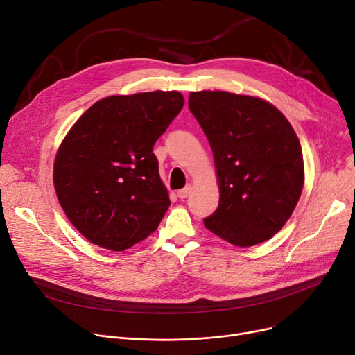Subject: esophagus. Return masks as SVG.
Listing matches in <instances>:
<instances>
[{
    "instance_id": "obj_1",
    "label": "esophagus",
    "mask_w": 355,
    "mask_h": 355,
    "mask_svg": "<svg viewBox=\"0 0 355 355\" xmlns=\"http://www.w3.org/2000/svg\"><path fill=\"white\" fill-rule=\"evenodd\" d=\"M190 193H191V185H185L182 190H178L177 196H178V198L184 200V198H187L190 196Z\"/></svg>"
}]
</instances>
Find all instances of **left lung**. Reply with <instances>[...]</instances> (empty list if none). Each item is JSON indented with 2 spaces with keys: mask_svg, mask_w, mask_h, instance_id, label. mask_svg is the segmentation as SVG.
<instances>
[{
  "mask_svg": "<svg viewBox=\"0 0 355 355\" xmlns=\"http://www.w3.org/2000/svg\"><path fill=\"white\" fill-rule=\"evenodd\" d=\"M189 106L210 142L218 178V207L204 226L239 248L262 243L285 226L302 193V148L293 128L254 96L191 92Z\"/></svg>",
  "mask_w": 355,
  "mask_h": 355,
  "instance_id": "obj_1",
  "label": "left lung"
}]
</instances>
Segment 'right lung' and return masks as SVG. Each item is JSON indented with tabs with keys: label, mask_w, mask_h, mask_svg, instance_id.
<instances>
[{
	"label": "right lung",
	"mask_w": 355,
	"mask_h": 355,
	"mask_svg": "<svg viewBox=\"0 0 355 355\" xmlns=\"http://www.w3.org/2000/svg\"><path fill=\"white\" fill-rule=\"evenodd\" d=\"M184 106L180 92H144L93 103L54 159L55 194L93 245L122 252L154 233L170 197L153 153Z\"/></svg>",
	"instance_id": "right-lung-1"
}]
</instances>
